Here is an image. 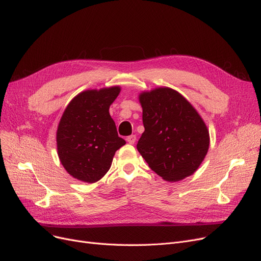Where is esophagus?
<instances>
[{
    "mask_svg": "<svg viewBox=\"0 0 261 261\" xmlns=\"http://www.w3.org/2000/svg\"><path fill=\"white\" fill-rule=\"evenodd\" d=\"M126 140H127L128 144L134 145V144H135V141H136V136L135 135H130V136H128L127 138H126Z\"/></svg>",
    "mask_w": 261,
    "mask_h": 261,
    "instance_id": "34e87169",
    "label": "esophagus"
}]
</instances>
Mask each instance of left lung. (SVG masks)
<instances>
[{
	"label": "left lung",
	"mask_w": 261,
	"mask_h": 261,
	"mask_svg": "<svg viewBox=\"0 0 261 261\" xmlns=\"http://www.w3.org/2000/svg\"><path fill=\"white\" fill-rule=\"evenodd\" d=\"M145 132L137 150L152 171L167 181L194 174L206 156L209 130L197 110L169 87L139 93Z\"/></svg>",
	"instance_id": "1"
}]
</instances>
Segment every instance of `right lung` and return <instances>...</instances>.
Returning a JSON list of instances; mask_svg holds the SVG:
<instances>
[{"mask_svg": "<svg viewBox=\"0 0 261 261\" xmlns=\"http://www.w3.org/2000/svg\"><path fill=\"white\" fill-rule=\"evenodd\" d=\"M120 91V86L85 90L63 112L57 130L59 159L78 180L101 179L111 168L116 150L126 144L109 112Z\"/></svg>", "mask_w": 261, "mask_h": 261, "instance_id": "add662e5", "label": "right lung"}]
</instances>
